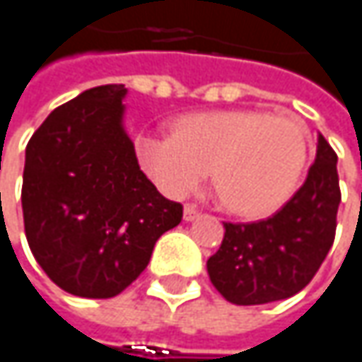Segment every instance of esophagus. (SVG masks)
Wrapping results in <instances>:
<instances>
[{"mask_svg": "<svg viewBox=\"0 0 362 362\" xmlns=\"http://www.w3.org/2000/svg\"><path fill=\"white\" fill-rule=\"evenodd\" d=\"M199 216H201V211H199L197 205H192V203L184 205V220H186V222H192V220H197Z\"/></svg>", "mask_w": 362, "mask_h": 362, "instance_id": "obj_1", "label": "esophagus"}]
</instances>
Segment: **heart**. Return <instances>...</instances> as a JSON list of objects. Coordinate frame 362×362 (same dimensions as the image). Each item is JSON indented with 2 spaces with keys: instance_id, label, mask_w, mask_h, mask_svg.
I'll list each match as a JSON object with an SVG mask.
<instances>
[{
  "instance_id": "b5f03b06",
  "label": "heart",
  "mask_w": 362,
  "mask_h": 362,
  "mask_svg": "<svg viewBox=\"0 0 362 362\" xmlns=\"http://www.w3.org/2000/svg\"><path fill=\"white\" fill-rule=\"evenodd\" d=\"M136 151L144 172L176 199L211 170L220 203L245 218L276 211L296 192L310 155L302 121L253 109L184 115L174 134H142Z\"/></svg>"
}]
</instances>
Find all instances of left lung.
<instances>
[{
	"mask_svg": "<svg viewBox=\"0 0 362 362\" xmlns=\"http://www.w3.org/2000/svg\"><path fill=\"white\" fill-rule=\"evenodd\" d=\"M339 201L337 155L319 134L306 182L274 216L247 224L224 222L222 245L207 259L214 287L237 306L302 291L333 245Z\"/></svg>",
	"mask_w": 362,
	"mask_h": 362,
	"instance_id": "8db88e82",
	"label": "left lung"
}]
</instances>
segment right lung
<instances>
[{
    "label": "right lung",
    "instance_id": "obj_1",
    "mask_svg": "<svg viewBox=\"0 0 362 362\" xmlns=\"http://www.w3.org/2000/svg\"><path fill=\"white\" fill-rule=\"evenodd\" d=\"M127 90L98 86L54 109L27 144L23 218L43 272L66 293L115 298L182 220L138 165L123 127Z\"/></svg>",
    "mask_w": 362,
    "mask_h": 362
}]
</instances>
